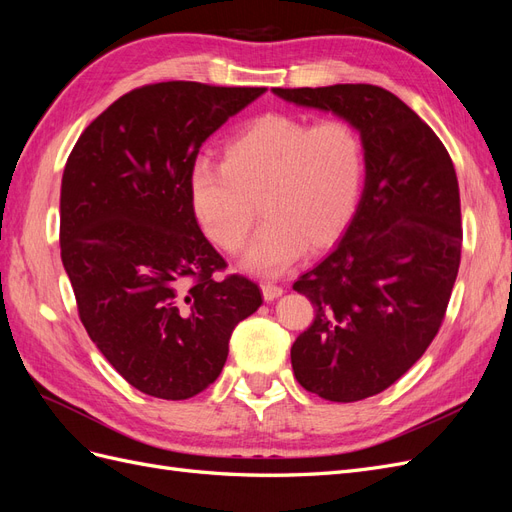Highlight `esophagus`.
Listing matches in <instances>:
<instances>
[{
	"mask_svg": "<svg viewBox=\"0 0 512 512\" xmlns=\"http://www.w3.org/2000/svg\"><path fill=\"white\" fill-rule=\"evenodd\" d=\"M260 290H262V297H265V301H273L277 297H282V292H284L282 286H277L273 282H262Z\"/></svg>",
	"mask_w": 512,
	"mask_h": 512,
	"instance_id": "34e87169",
	"label": "esophagus"
}]
</instances>
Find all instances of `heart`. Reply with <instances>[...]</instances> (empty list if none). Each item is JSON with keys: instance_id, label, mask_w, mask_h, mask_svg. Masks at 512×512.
Here are the masks:
<instances>
[{"instance_id": "b5f03b06", "label": "heart", "mask_w": 512, "mask_h": 512, "mask_svg": "<svg viewBox=\"0 0 512 512\" xmlns=\"http://www.w3.org/2000/svg\"><path fill=\"white\" fill-rule=\"evenodd\" d=\"M365 151L344 119L312 126L297 115L267 113L222 145V164H198L188 179L190 207L205 237L239 254L256 224H265L243 258L254 275L286 271L303 250L318 252L342 235L359 205Z\"/></svg>"}]
</instances>
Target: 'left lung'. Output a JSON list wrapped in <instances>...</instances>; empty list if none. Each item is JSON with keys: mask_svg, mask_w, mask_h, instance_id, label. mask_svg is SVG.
<instances>
[{"mask_svg": "<svg viewBox=\"0 0 512 512\" xmlns=\"http://www.w3.org/2000/svg\"><path fill=\"white\" fill-rule=\"evenodd\" d=\"M273 91L361 132L359 209L335 250L292 286L314 305L290 350L294 378L348 404L389 389L442 327L463 241L457 173L436 132L391 91L365 83Z\"/></svg>", "mask_w": 512, "mask_h": 512, "instance_id": "obj_1", "label": "left lung"}]
</instances>
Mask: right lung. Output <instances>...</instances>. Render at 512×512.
<instances>
[{"mask_svg": "<svg viewBox=\"0 0 512 512\" xmlns=\"http://www.w3.org/2000/svg\"><path fill=\"white\" fill-rule=\"evenodd\" d=\"M265 87L143 85L89 123L61 177V262L91 342L134 389L190 399L262 303L200 232L188 179L207 138Z\"/></svg>", "mask_w": 512, "mask_h": 512, "instance_id": "add662e5", "label": "right lung"}]
</instances>
